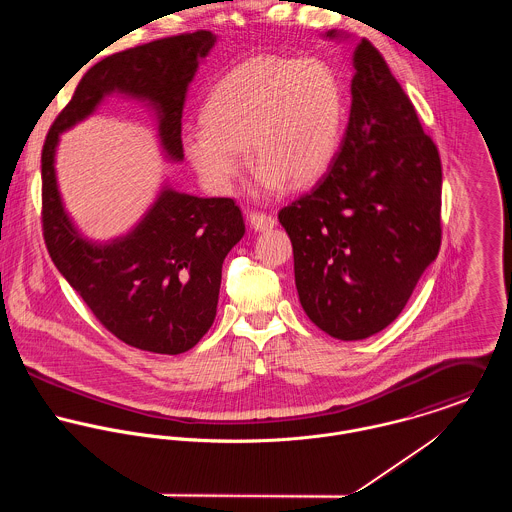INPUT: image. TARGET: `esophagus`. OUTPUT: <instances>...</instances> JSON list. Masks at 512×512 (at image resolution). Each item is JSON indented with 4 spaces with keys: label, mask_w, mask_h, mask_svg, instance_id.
<instances>
[{
    "label": "esophagus",
    "mask_w": 512,
    "mask_h": 512,
    "mask_svg": "<svg viewBox=\"0 0 512 512\" xmlns=\"http://www.w3.org/2000/svg\"><path fill=\"white\" fill-rule=\"evenodd\" d=\"M248 222H250V226H252L254 230H258V232H262V230H270V228H274V226H276V219H274L272 215L258 213V211H252V213H250Z\"/></svg>",
    "instance_id": "1"
}]
</instances>
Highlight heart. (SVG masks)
<instances>
[{
	"label": "heart",
	"instance_id": "obj_1",
	"mask_svg": "<svg viewBox=\"0 0 512 512\" xmlns=\"http://www.w3.org/2000/svg\"><path fill=\"white\" fill-rule=\"evenodd\" d=\"M205 126L183 132V151L201 179L226 193L244 165L274 189L315 183L331 165L343 134V88L325 63L256 57L226 74L203 108Z\"/></svg>",
	"mask_w": 512,
	"mask_h": 512
}]
</instances>
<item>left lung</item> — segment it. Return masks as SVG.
Returning a JSON list of instances; mask_svg holds the SVG:
<instances>
[{
    "mask_svg": "<svg viewBox=\"0 0 512 512\" xmlns=\"http://www.w3.org/2000/svg\"><path fill=\"white\" fill-rule=\"evenodd\" d=\"M353 69L339 153L313 191L278 215L292 240L301 307L341 341L388 327L441 244L438 147L370 41L357 43Z\"/></svg>",
    "mask_w": 512,
    "mask_h": 512,
    "instance_id": "obj_1",
    "label": "left lung"
}]
</instances>
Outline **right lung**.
Listing matches in <instances>:
<instances>
[{
  "label": "right lung",
  "mask_w": 512,
  "mask_h": 512,
  "mask_svg": "<svg viewBox=\"0 0 512 512\" xmlns=\"http://www.w3.org/2000/svg\"><path fill=\"white\" fill-rule=\"evenodd\" d=\"M217 35L183 33L110 55L80 78L51 126L43 155V236L51 260L96 319L130 347L179 355L211 329L222 262L244 236L242 213L226 197H193L161 187L142 220L108 242L84 238L65 211L55 153L61 134L110 94L146 102L157 118L163 155L183 161L181 116L199 63Z\"/></svg>",
  "instance_id": "add662e5"
}]
</instances>
